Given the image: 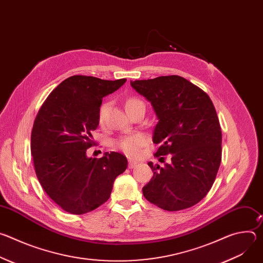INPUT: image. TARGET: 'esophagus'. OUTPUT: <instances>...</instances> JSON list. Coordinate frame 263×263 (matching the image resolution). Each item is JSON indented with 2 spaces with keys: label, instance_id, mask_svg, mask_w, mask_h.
Returning <instances> with one entry per match:
<instances>
[{
  "label": "esophagus",
  "instance_id": "esophagus-1",
  "mask_svg": "<svg viewBox=\"0 0 263 263\" xmlns=\"http://www.w3.org/2000/svg\"><path fill=\"white\" fill-rule=\"evenodd\" d=\"M137 164H138V162H137V161L130 160V161H129V165H128V166H129V168H134Z\"/></svg>",
  "mask_w": 263,
  "mask_h": 263
}]
</instances>
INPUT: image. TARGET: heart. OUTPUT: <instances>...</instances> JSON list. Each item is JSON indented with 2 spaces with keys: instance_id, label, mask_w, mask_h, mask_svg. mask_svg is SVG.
<instances>
[{
  "instance_id": "1",
  "label": "heart",
  "mask_w": 263,
  "mask_h": 263,
  "mask_svg": "<svg viewBox=\"0 0 263 263\" xmlns=\"http://www.w3.org/2000/svg\"><path fill=\"white\" fill-rule=\"evenodd\" d=\"M109 106V102L105 101L103 102L100 107H99V111H98V121L100 124H102L104 122L105 119V115L107 112ZM138 106H144L143 102L136 98V97H130L127 99L125 107L126 110L129 114V112L133 109H135ZM146 143V137L143 134L137 133V134H131V135H125L122 136L120 138H118L117 140L114 141V146L117 148L122 149V151L127 154L128 156L134 157L137 156L139 154L140 147L143 146Z\"/></svg>"
}]
</instances>
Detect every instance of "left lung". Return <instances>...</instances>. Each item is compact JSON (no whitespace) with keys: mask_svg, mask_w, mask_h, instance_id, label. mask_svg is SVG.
Listing matches in <instances>:
<instances>
[{"mask_svg":"<svg viewBox=\"0 0 263 263\" xmlns=\"http://www.w3.org/2000/svg\"><path fill=\"white\" fill-rule=\"evenodd\" d=\"M131 85L151 102L159 119L154 156H172V163L163 167L147 163L153 178L143 186L144 198L167 211L196 205L210 191L221 161V130L211 99L176 74L135 80Z\"/></svg>","mask_w":263,"mask_h":263,"instance_id":"obj_1","label":"left lung"}]
</instances>
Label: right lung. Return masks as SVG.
I'll use <instances>...</instances> for the list:
<instances>
[{
	"instance_id": "add662e5",
	"label": "right lung",
	"mask_w": 263,
	"mask_h": 263,
	"mask_svg": "<svg viewBox=\"0 0 263 263\" xmlns=\"http://www.w3.org/2000/svg\"><path fill=\"white\" fill-rule=\"evenodd\" d=\"M126 79L102 80L76 74L62 81L37 114L31 133L34 170L46 194L64 211L84 214L104 204L116 178L128 165L126 156L106 153L88 158L95 145L102 99Z\"/></svg>"
}]
</instances>
